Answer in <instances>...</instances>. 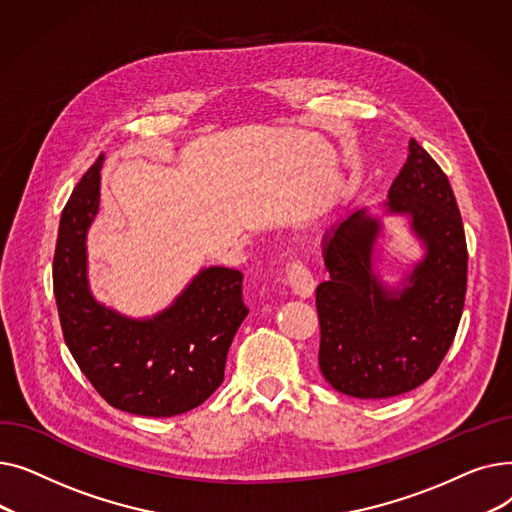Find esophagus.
Wrapping results in <instances>:
<instances>
[{
	"instance_id": "esophagus-1",
	"label": "esophagus",
	"mask_w": 512,
	"mask_h": 512,
	"mask_svg": "<svg viewBox=\"0 0 512 512\" xmlns=\"http://www.w3.org/2000/svg\"><path fill=\"white\" fill-rule=\"evenodd\" d=\"M286 280L294 294H299L301 299L311 297L315 290V278L307 270V265H303V261L299 259H290V263L286 265Z\"/></svg>"
}]
</instances>
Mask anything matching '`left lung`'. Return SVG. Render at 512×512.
<instances>
[{
  "label": "left lung",
  "instance_id": "1",
  "mask_svg": "<svg viewBox=\"0 0 512 512\" xmlns=\"http://www.w3.org/2000/svg\"><path fill=\"white\" fill-rule=\"evenodd\" d=\"M390 213H409L425 245L402 290L373 272L380 222L365 209L324 238L330 274L315 290L319 369L332 388L355 398H390L427 382L454 340L467 292V240L452 186L415 139L394 178Z\"/></svg>",
  "mask_w": 512,
  "mask_h": 512
}]
</instances>
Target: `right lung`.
Returning a JSON list of instances; mask_svg holds the SVG:
<instances>
[{
  "label": "right lung",
  "instance_id": "right-lung-1",
  "mask_svg": "<svg viewBox=\"0 0 512 512\" xmlns=\"http://www.w3.org/2000/svg\"><path fill=\"white\" fill-rule=\"evenodd\" d=\"M103 155L80 178L60 220L53 292L64 340L93 388L120 411L174 417L224 382L228 348L249 309L242 274L207 267L166 311L130 319L97 303L87 280V230L99 209Z\"/></svg>",
  "mask_w": 512,
  "mask_h": 512
}]
</instances>
